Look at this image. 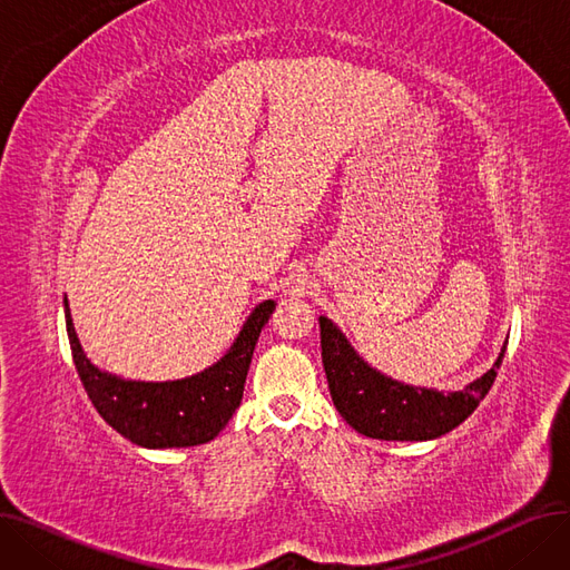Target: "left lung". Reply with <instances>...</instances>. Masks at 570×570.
I'll use <instances>...</instances> for the list:
<instances>
[{"label": "left lung", "instance_id": "8db88e82", "mask_svg": "<svg viewBox=\"0 0 570 570\" xmlns=\"http://www.w3.org/2000/svg\"><path fill=\"white\" fill-rule=\"evenodd\" d=\"M318 325L323 370L337 411L355 432L383 441H430L455 430L488 395L505 351L503 346L494 367L464 391L443 393L376 372L331 318L318 316Z\"/></svg>", "mask_w": 570, "mask_h": 570}]
</instances>
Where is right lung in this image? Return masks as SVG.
Instances as JSON below:
<instances>
[{
  "mask_svg": "<svg viewBox=\"0 0 570 570\" xmlns=\"http://www.w3.org/2000/svg\"><path fill=\"white\" fill-rule=\"evenodd\" d=\"M263 301L245 321L228 353L194 376L177 381H127L87 361L65 297L67 333L78 376L104 421L142 448H187L213 441L233 417L245 391L261 327L275 309Z\"/></svg>",
  "mask_w": 570,
  "mask_h": 570,
  "instance_id": "1",
  "label": "right lung"
}]
</instances>
